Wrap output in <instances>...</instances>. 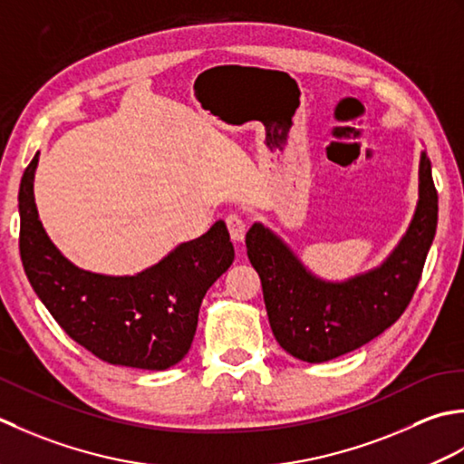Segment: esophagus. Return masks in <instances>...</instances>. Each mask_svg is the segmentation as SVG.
<instances>
[{
    "mask_svg": "<svg viewBox=\"0 0 464 464\" xmlns=\"http://www.w3.org/2000/svg\"><path fill=\"white\" fill-rule=\"evenodd\" d=\"M226 226H228V232L232 236V240L240 242L244 238V232H246V218L238 212H232L226 216Z\"/></svg>",
    "mask_w": 464,
    "mask_h": 464,
    "instance_id": "esophagus-1",
    "label": "esophagus"
}]
</instances>
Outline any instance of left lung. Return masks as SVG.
<instances>
[{
	"label": "left lung",
	"mask_w": 464,
	"mask_h": 464,
	"mask_svg": "<svg viewBox=\"0 0 464 464\" xmlns=\"http://www.w3.org/2000/svg\"><path fill=\"white\" fill-rule=\"evenodd\" d=\"M419 179L417 212L396 250L381 268L343 285L312 276L262 224L246 234L270 328L288 354L304 362L333 361L371 343L402 316L420 282L439 220V194L424 152Z\"/></svg>",
	"instance_id": "8db88e82"
}]
</instances>
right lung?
Here are the masks:
<instances>
[{"instance_id":"add662e5","label":"right lung","mask_w":464,"mask_h":464,"mask_svg":"<svg viewBox=\"0 0 464 464\" xmlns=\"http://www.w3.org/2000/svg\"><path fill=\"white\" fill-rule=\"evenodd\" d=\"M37 154L20 184V254L27 280L72 340L110 364L166 371L190 351L198 312L234 260L222 220L179 244L138 276H102L75 268L55 250L37 218Z\"/></svg>"}]
</instances>
